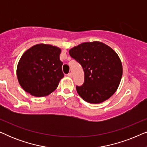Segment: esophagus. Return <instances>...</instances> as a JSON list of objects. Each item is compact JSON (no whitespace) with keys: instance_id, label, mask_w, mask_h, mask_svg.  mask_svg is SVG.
Returning a JSON list of instances; mask_svg holds the SVG:
<instances>
[{"instance_id":"34e87169","label":"esophagus","mask_w":147,"mask_h":147,"mask_svg":"<svg viewBox=\"0 0 147 147\" xmlns=\"http://www.w3.org/2000/svg\"><path fill=\"white\" fill-rule=\"evenodd\" d=\"M67 76H68V77H69V78H72V76H73V74H72V73H71V72H70V73L67 74Z\"/></svg>"}]
</instances>
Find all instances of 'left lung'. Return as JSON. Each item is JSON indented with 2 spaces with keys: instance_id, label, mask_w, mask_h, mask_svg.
Returning a JSON list of instances; mask_svg holds the SVG:
<instances>
[{
  "instance_id": "1",
  "label": "left lung",
  "mask_w": 147,
  "mask_h": 147,
  "mask_svg": "<svg viewBox=\"0 0 147 147\" xmlns=\"http://www.w3.org/2000/svg\"><path fill=\"white\" fill-rule=\"evenodd\" d=\"M69 53L84 69V84L76 86L82 99L99 104L115 93L122 78V65L114 50L100 41L85 42L70 49Z\"/></svg>"
}]
</instances>
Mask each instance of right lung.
Instances as JSON below:
<instances>
[{
  "instance_id": "right-lung-1",
  "label": "right lung",
  "mask_w": 147,
  "mask_h": 147,
  "mask_svg": "<svg viewBox=\"0 0 147 147\" xmlns=\"http://www.w3.org/2000/svg\"><path fill=\"white\" fill-rule=\"evenodd\" d=\"M60 48L47 44H37L21 56L17 67L20 86L35 97L49 95L57 88L64 74L59 59Z\"/></svg>"
}]
</instances>
